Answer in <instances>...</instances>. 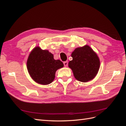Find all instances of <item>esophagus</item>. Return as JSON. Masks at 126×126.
I'll list each match as a JSON object with an SVG mask.
<instances>
[{"mask_svg": "<svg viewBox=\"0 0 126 126\" xmlns=\"http://www.w3.org/2000/svg\"><path fill=\"white\" fill-rule=\"evenodd\" d=\"M63 64H64V67H67L68 66V61H66V62H63Z\"/></svg>", "mask_w": 126, "mask_h": 126, "instance_id": "esophagus-1", "label": "esophagus"}]
</instances>
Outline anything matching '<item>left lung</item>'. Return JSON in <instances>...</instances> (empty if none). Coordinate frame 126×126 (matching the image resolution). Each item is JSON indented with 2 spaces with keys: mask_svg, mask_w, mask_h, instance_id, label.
<instances>
[{
  "mask_svg": "<svg viewBox=\"0 0 126 126\" xmlns=\"http://www.w3.org/2000/svg\"><path fill=\"white\" fill-rule=\"evenodd\" d=\"M72 60L68 66L75 78L78 81L86 82L93 79L100 68V60L97 55L89 46L77 48L72 52Z\"/></svg>",
  "mask_w": 126,
  "mask_h": 126,
  "instance_id": "8db88e82",
  "label": "left lung"
}]
</instances>
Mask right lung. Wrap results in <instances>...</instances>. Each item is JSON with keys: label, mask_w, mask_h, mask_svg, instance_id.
Segmentation results:
<instances>
[{"label": "right lung", "mask_w": 126, "mask_h": 126, "mask_svg": "<svg viewBox=\"0 0 126 126\" xmlns=\"http://www.w3.org/2000/svg\"><path fill=\"white\" fill-rule=\"evenodd\" d=\"M63 67L60 60H55L54 55L47 50L36 47L30 52L27 62V67L30 76L36 82L48 85L55 77L56 71Z\"/></svg>", "instance_id": "add662e5"}]
</instances>
